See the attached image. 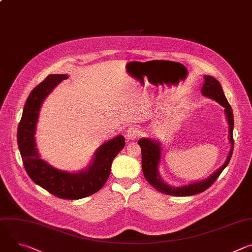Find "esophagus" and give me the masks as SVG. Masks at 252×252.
Instances as JSON below:
<instances>
[{"instance_id":"obj_1","label":"esophagus","mask_w":252,"mask_h":252,"mask_svg":"<svg viewBox=\"0 0 252 252\" xmlns=\"http://www.w3.org/2000/svg\"><path fill=\"white\" fill-rule=\"evenodd\" d=\"M140 135V130L136 126H130L126 131V138L128 140L136 139Z\"/></svg>"}]
</instances>
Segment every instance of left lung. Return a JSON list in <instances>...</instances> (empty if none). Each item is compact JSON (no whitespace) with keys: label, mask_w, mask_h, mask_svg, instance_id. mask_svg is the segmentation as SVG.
<instances>
[{"label":"left lung","mask_w":252,"mask_h":252,"mask_svg":"<svg viewBox=\"0 0 252 252\" xmlns=\"http://www.w3.org/2000/svg\"><path fill=\"white\" fill-rule=\"evenodd\" d=\"M203 79H204V84L201 88V94L204 96L209 97L219 102L224 107V114L226 116L228 128H229L228 139L230 141L231 148L225 162L219 169H217L212 174H210L207 178L203 179V181L192 183L183 187H173L164 183L158 172V165L161 159L160 142L153 138H147V137L140 138L138 140V145L141 149V167H142L143 175H145L146 179L152 187H154L158 191L167 195L188 196V195L197 194L206 190L210 186H212V184L215 181H217L220 174L222 172V170L227 166L233 153L234 143H233L232 133H233L234 123H233V114H232L231 106L228 103L224 95L223 90L217 79H214L213 77L207 76V75L203 76Z\"/></svg>","instance_id":"1"}]
</instances>
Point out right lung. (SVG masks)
Masks as SVG:
<instances>
[{"label": "right lung", "mask_w": 252, "mask_h": 252, "mask_svg": "<svg viewBox=\"0 0 252 252\" xmlns=\"http://www.w3.org/2000/svg\"><path fill=\"white\" fill-rule=\"evenodd\" d=\"M67 75H50L35 87L26 101L18 127V146L25 169L32 181L59 198L81 199L98 191L111 173L114 158L125 148L123 135L105 141L94 152L86 168L69 172L58 169L41 158L35 148V130L46 97Z\"/></svg>", "instance_id": "add662e5"}]
</instances>
